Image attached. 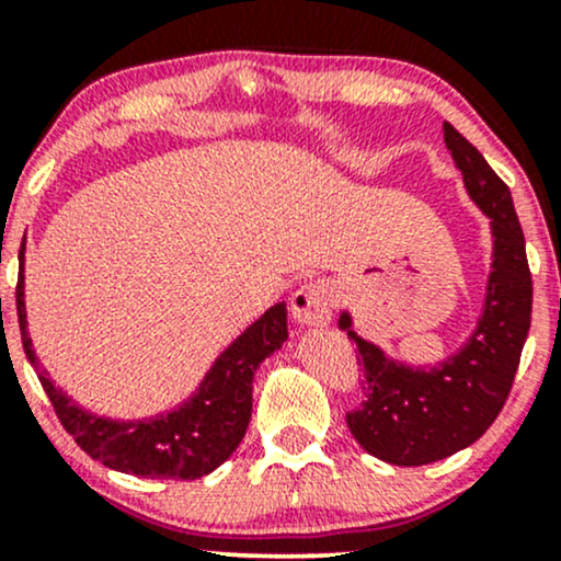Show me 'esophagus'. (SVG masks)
<instances>
[{
  "label": "esophagus",
  "mask_w": 561,
  "mask_h": 561,
  "mask_svg": "<svg viewBox=\"0 0 561 561\" xmlns=\"http://www.w3.org/2000/svg\"><path fill=\"white\" fill-rule=\"evenodd\" d=\"M337 285L332 279H313L298 287L293 295V317L306 327L327 324L332 319L334 306H337Z\"/></svg>",
  "instance_id": "esophagus-1"
}]
</instances>
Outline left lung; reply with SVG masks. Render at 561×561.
Segmentation results:
<instances>
[{
	"label": "left lung",
	"mask_w": 561,
	"mask_h": 561,
	"mask_svg": "<svg viewBox=\"0 0 561 561\" xmlns=\"http://www.w3.org/2000/svg\"><path fill=\"white\" fill-rule=\"evenodd\" d=\"M443 139L465 173L467 192L493 227V272L478 330L448 362L411 369L358 337L347 313L340 317L362 356L366 390V401L347 411V427L364 450L398 467L446 459L491 427L514 385L533 317L525 234L508 186L450 124H443Z\"/></svg>",
	"instance_id": "1"
}]
</instances>
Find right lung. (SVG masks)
Masks as SVG:
<instances>
[{"label": "right lung", "instance_id": "right-lung-1", "mask_svg": "<svg viewBox=\"0 0 561 561\" xmlns=\"http://www.w3.org/2000/svg\"><path fill=\"white\" fill-rule=\"evenodd\" d=\"M15 302L23 351L34 364L38 382L66 433L73 435L92 459L139 478L197 480L221 467L248 430L255 369L287 340V306L276 302L218 356L199 390L184 405L156 420L115 422L79 409L73 398L57 390L47 371L38 366L25 332L23 268L18 276Z\"/></svg>", "mask_w": 561, "mask_h": 561}]
</instances>
